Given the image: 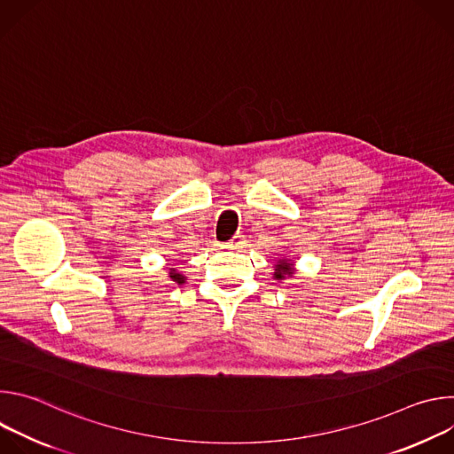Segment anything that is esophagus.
<instances>
[{
    "label": "esophagus",
    "mask_w": 454,
    "mask_h": 454,
    "mask_svg": "<svg viewBox=\"0 0 454 454\" xmlns=\"http://www.w3.org/2000/svg\"><path fill=\"white\" fill-rule=\"evenodd\" d=\"M246 246V237L242 233H235L228 242H226V247L230 249H242Z\"/></svg>",
    "instance_id": "obj_1"
}]
</instances>
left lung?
<instances>
[{"label": "left lung", "mask_w": 454, "mask_h": 454, "mask_svg": "<svg viewBox=\"0 0 454 454\" xmlns=\"http://www.w3.org/2000/svg\"><path fill=\"white\" fill-rule=\"evenodd\" d=\"M293 264L289 262V261H280V262H277V270H275V277L278 278V280H282V278H286V277H291L293 275V268H291Z\"/></svg>", "instance_id": "left-lung-1"}]
</instances>
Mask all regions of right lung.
<instances>
[{"instance_id": "add662e5", "label": "right lung", "mask_w": 454, "mask_h": 454, "mask_svg": "<svg viewBox=\"0 0 454 454\" xmlns=\"http://www.w3.org/2000/svg\"><path fill=\"white\" fill-rule=\"evenodd\" d=\"M168 277H170V280H172V282H176V284H183V282H184V277H183V275H179L176 270H170Z\"/></svg>"}]
</instances>
